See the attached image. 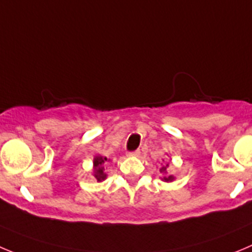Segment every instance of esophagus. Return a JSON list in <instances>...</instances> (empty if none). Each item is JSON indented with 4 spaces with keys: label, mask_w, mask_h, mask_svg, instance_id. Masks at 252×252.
Listing matches in <instances>:
<instances>
[{
    "label": "esophagus",
    "mask_w": 252,
    "mask_h": 252,
    "mask_svg": "<svg viewBox=\"0 0 252 252\" xmlns=\"http://www.w3.org/2000/svg\"><path fill=\"white\" fill-rule=\"evenodd\" d=\"M140 155V152L139 150H135V152H130L128 153V157H133V158H138Z\"/></svg>",
    "instance_id": "esophagus-1"
}]
</instances>
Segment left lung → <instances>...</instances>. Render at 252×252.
I'll list each match as a JSON object with an SVG mask.
<instances>
[{"label": "left lung", "instance_id": "obj_1", "mask_svg": "<svg viewBox=\"0 0 252 252\" xmlns=\"http://www.w3.org/2000/svg\"><path fill=\"white\" fill-rule=\"evenodd\" d=\"M163 161H164V159H163ZM168 169H169V163H164L163 165L160 166L159 171L163 174V176H161L160 179L163 180V182H165V183H171V182H174V180H175V176H174L173 174L169 173Z\"/></svg>", "mask_w": 252, "mask_h": 252}]
</instances>
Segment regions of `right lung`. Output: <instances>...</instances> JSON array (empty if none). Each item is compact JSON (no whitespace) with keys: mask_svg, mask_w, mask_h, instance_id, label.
Instances as JSON below:
<instances>
[{"mask_svg":"<svg viewBox=\"0 0 252 252\" xmlns=\"http://www.w3.org/2000/svg\"><path fill=\"white\" fill-rule=\"evenodd\" d=\"M108 160L105 157L102 155H95L93 159V176L97 179L98 183H102L103 180L107 179V173L104 171V164Z\"/></svg>","mask_w":252,"mask_h":252,"instance_id":"obj_1","label":"right lung"}]
</instances>
